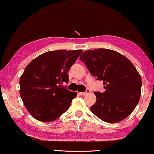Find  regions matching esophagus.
Wrapping results in <instances>:
<instances>
[{"label":"esophagus","mask_w":154,"mask_h":154,"mask_svg":"<svg viewBox=\"0 0 154 154\" xmlns=\"http://www.w3.org/2000/svg\"><path fill=\"white\" fill-rule=\"evenodd\" d=\"M90 90H88V89H87L84 92H81V93H80V94H81V95H82V96H85V95H86L87 94L90 93Z\"/></svg>","instance_id":"1"}]
</instances>
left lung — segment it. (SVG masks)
I'll return each mask as SVG.
<instances>
[{
	"label": "left lung",
	"instance_id": "8db88e82",
	"mask_svg": "<svg viewBox=\"0 0 154 154\" xmlns=\"http://www.w3.org/2000/svg\"><path fill=\"white\" fill-rule=\"evenodd\" d=\"M82 60L96 80L103 81L104 92H95L96 101L90 110L107 123L127 118L140 100L142 81L136 68L116 51L96 49L83 52Z\"/></svg>",
	"mask_w": 154,
	"mask_h": 154
}]
</instances>
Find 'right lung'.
Listing matches in <instances>:
<instances>
[{
    "label": "right lung",
    "mask_w": 154,
    "mask_h": 154,
    "mask_svg": "<svg viewBox=\"0 0 154 154\" xmlns=\"http://www.w3.org/2000/svg\"><path fill=\"white\" fill-rule=\"evenodd\" d=\"M82 50L45 52L27 65L20 79V96L34 118L51 122L68 111L77 93L62 86Z\"/></svg>",
    "instance_id": "obj_1"
}]
</instances>
